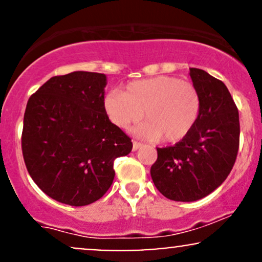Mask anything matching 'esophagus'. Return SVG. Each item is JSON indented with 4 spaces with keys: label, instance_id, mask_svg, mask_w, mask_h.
<instances>
[{
    "label": "esophagus",
    "instance_id": "esophagus-1",
    "mask_svg": "<svg viewBox=\"0 0 262 262\" xmlns=\"http://www.w3.org/2000/svg\"><path fill=\"white\" fill-rule=\"evenodd\" d=\"M141 145H143L141 143H138V141H133V151H137L138 149H140Z\"/></svg>",
    "mask_w": 262,
    "mask_h": 262
}]
</instances>
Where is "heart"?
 I'll return each mask as SVG.
<instances>
[{"instance_id": "heart-1", "label": "heart", "mask_w": 262, "mask_h": 262, "mask_svg": "<svg viewBox=\"0 0 262 262\" xmlns=\"http://www.w3.org/2000/svg\"><path fill=\"white\" fill-rule=\"evenodd\" d=\"M108 119L138 137L165 143L182 140L196 124L201 110L200 92L193 83L175 76H154L129 82L124 91H111L103 102Z\"/></svg>"}]
</instances>
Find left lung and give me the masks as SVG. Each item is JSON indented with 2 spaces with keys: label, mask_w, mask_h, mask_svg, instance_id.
<instances>
[{
  "label": "left lung",
  "mask_w": 262,
  "mask_h": 262,
  "mask_svg": "<svg viewBox=\"0 0 262 262\" xmlns=\"http://www.w3.org/2000/svg\"><path fill=\"white\" fill-rule=\"evenodd\" d=\"M201 97L196 124L173 146L158 148L150 169L161 194L177 202L208 196L225 181L239 149V112L227 86L201 69H189Z\"/></svg>",
  "instance_id": "obj_1"
}]
</instances>
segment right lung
I'll return each instance as SVG.
<instances>
[{
    "label": "right lung",
    "mask_w": 262,
    "mask_h": 262,
    "mask_svg": "<svg viewBox=\"0 0 262 262\" xmlns=\"http://www.w3.org/2000/svg\"><path fill=\"white\" fill-rule=\"evenodd\" d=\"M104 74L74 71L48 80L27 103L22 151L38 187L69 206L103 196L114 179L113 161L133 144L104 112Z\"/></svg>",
    "instance_id": "obj_1"
}]
</instances>
